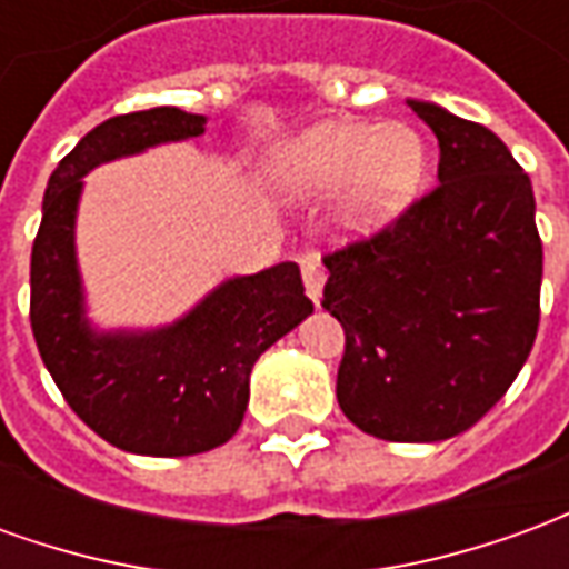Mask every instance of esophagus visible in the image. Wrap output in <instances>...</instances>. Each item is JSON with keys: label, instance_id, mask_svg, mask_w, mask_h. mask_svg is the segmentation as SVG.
Instances as JSON below:
<instances>
[{"label": "esophagus", "instance_id": "34e87169", "mask_svg": "<svg viewBox=\"0 0 569 569\" xmlns=\"http://www.w3.org/2000/svg\"><path fill=\"white\" fill-rule=\"evenodd\" d=\"M301 280H305V289L313 305H320L322 298V283H326V268H322L317 259L301 261Z\"/></svg>", "mask_w": 569, "mask_h": 569}]
</instances>
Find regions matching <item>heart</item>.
I'll return each mask as SVG.
<instances>
[{"instance_id":"heart-1","label":"heart","mask_w":569,"mask_h":569,"mask_svg":"<svg viewBox=\"0 0 569 569\" xmlns=\"http://www.w3.org/2000/svg\"><path fill=\"white\" fill-rule=\"evenodd\" d=\"M427 170V149L408 124L322 121L298 133L277 154V186L296 198L341 191V222L371 231L415 198Z\"/></svg>"}]
</instances>
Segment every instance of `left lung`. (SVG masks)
<instances>
[{
	"label": "left lung",
	"mask_w": 569,
	"mask_h": 569,
	"mask_svg": "<svg viewBox=\"0 0 569 569\" xmlns=\"http://www.w3.org/2000/svg\"><path fill=\"white\" fill-rule=\"evenodd\" d=\"M439 186L326 252L322 308L345 329L338 406L387 441H441L497 406L539 329L542 240L506 142L432 103Z\"/></svg>",
	"instance_id": "obj_1"
}]
</instances>
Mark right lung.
Returning <instances> with one entry per match:
<instances>
[{
	"label": "right lung",
	"instance_id": "add662e5",
	"mask_svg": "<svg viewBox=\"0 0 569 569\" xmlns=\"http://www.w3.org/2000/svg\"><path fill=\"white\" fill-rule=\"evenodd\" d=\"M203 121L158 106L97 124L48 179L32 240L30 322L44 369L100 439L130 453L188 457L224 445L247 411L256 359L313 310L296 261H280L228 280L167 329L91 332L72 243L81 176L158 142L200 137Z\"/></svg>",
	"mask_w": 569,
	"mask_h": 569
}]
</instances>
